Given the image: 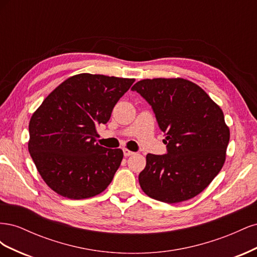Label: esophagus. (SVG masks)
I'll list each match as a JSON object with an SVG mask.
<instances>
[{"instance_id":"1","label":"esophagus","mask_w":257,"mask_h":257,"mask_svg":"<svg viewBox=\"0 0 257 257\" xmlns=\"http://www.w3.org/2000/svg\"><path fill=\"white\" fill-rule=\"evenodd\" d=\"M123 153H124V157H130V155H133L134 154L133 151L126 149V148H124V149H123Z\"/></svg>"}]
</instances>
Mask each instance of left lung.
<instances>
[{
	"instance_id": "obj_1",
	"label": "left lung",
	"mask_w": 257,
	"mask_h": 257,
	"mask_svg": "<svg viewBox=\"0 0 257 257\" xmlns=\"http://www.w3.org/2000/svg\"><path fill=\"white\" fill-rule=\"evenodd\" d=\"M132 90L152 106L167 145V154H147L138 177L141 188L167 204L195 197L226 159L230 134L220 106L199 85L183 78L144 79Z\"/></svg>"
}]
</instances>
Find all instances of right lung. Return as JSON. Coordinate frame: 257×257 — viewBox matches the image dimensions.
Masks as SVG:
<instances>
[{
	"mask_svg": "<svg viewBox=\"0 0 257 257\" xmlns=\"http://www.w3.org/2000/svg\"><path fill=\"white\" fill-rule=\"evenodd\" d=\"M134 81L88 73L72 76L31 116L29 152L43 180L59 195L90 198L112 181L123 151L95 143L96 127L110 119Z\"/></svg>",
	"mask_w": 257,
	"mask_h": 257,
	"instance_id": "right-lung-1",
	"label": "right lung"
}]
</instances>
